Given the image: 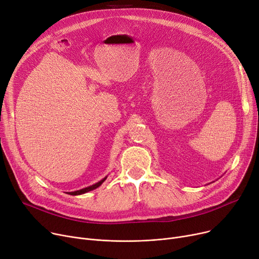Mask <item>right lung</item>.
<instances>
[{
    "label": "right lung",
    "instance_id": "obj_1",
    "mask_svg": "<svg viewBox=\"0 0 259 259\" xmlns=\"http://www.w3.org/2000/svg\"><path fill=\"white\" fill-rule=\"evenodd\" d=\"M106 179H107V178L103 179L102 181H100L99 183L94 184V185H92V186H89V187H87V188L77 190V191H74V192H68V194H70V195H79V194H84V193H86V192H89V191H91V190H94V189L99 188V187H100V186L105 182V180H106Z\"/></svg>",
    "mask_w": 259,
    "mask_h": 259
}]
</instances>
